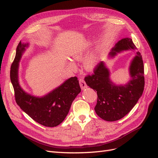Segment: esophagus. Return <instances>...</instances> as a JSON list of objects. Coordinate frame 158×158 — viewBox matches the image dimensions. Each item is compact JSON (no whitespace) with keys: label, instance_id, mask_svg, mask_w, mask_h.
Wrapping results in <instances>:
<instances>
[{"label":"esophagus","instance_id":"obj_1","mask_svg":"<svg viewBox=\"0 0 158 158\" xmlns=\"http://www.w3.org/2000/svg\"><path fill=\"white\" fill-rule=\"evenodd\" d=\"M79 82H80V87H81V88H82V89H84L88 88V85H86V84H85V81L83 79H80Z\"/></svg>","mask_w":158,"mask_h":158}]
</instances>
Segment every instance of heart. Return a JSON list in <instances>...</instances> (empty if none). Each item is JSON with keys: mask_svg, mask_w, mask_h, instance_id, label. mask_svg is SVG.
<instances>
[{"mask_svg": "<svg viewBox=\"0 0 158 158\" xmlns=\"http://www.w3.org/2000/svg\"><path fill=\"white\" fill-rule=\"evenodd\" d=\"M85 54L86 53H85V50L83 48H80L79 47V48L75 49L74 50L72 51L70 53V56H71V58L73 59V60L76 61H80L84 58ZM99 62V54L98 52H93V53L90 54L88 56H87V58L85 59L84 62V67L86 70H88V71L93 70L96 68ZM68 64L71 69L76 70L77 69V66H76V64L73 63V62H71V61L69 62Z\"/></svg>", "mask_w": 158, "mask_h": 158, "instance_id": "b5f03b06", "label": "heart"}]
</instances>
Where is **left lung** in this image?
Segmentation results:
<instances>
[{
    "label": "left lung",
    "mask_w": 158,
    "mask_h": 158,
    "mask_svg": "<svg viewBox=\"0 0 158 158\" xmlns=\"http://www.w3.org/2000/svg\"><path fill=\"white\" fill-rule=\"evenodd\" d=\"M136 49L131 38H123L111 49L107 58L112 59L123 51ZM128 75L130 78L125 84L113 82L106 63L101 61L94 70V74L85 78L88 86L97 92L98 101L94 109L103 120L115 121L122 118L131 111L142 96L144 76V63L140 52L136 51L131 60Z\"/></svg>",
    "instance_id": "obj_1"
}]
</instances>
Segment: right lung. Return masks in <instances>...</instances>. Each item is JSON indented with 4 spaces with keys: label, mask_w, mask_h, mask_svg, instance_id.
I'll list each match as a JSON object with an SVG mask.
<instances>
[{
    "label": "right lung",
    "mask_w": 158,
    "mask_h": 158,
    "mask_svg": "<svg viewBox=\"0 0 158 158\" xmlns=\"http://www.w3.org/2000/svg\"><path fill=\"white\" fill-rule=\"evenodd\" d=\"M29 45V43H19L10 68L16 102L22 111L37 123L45 127H56L64 120L72 103L81 92L79 81L76 77H71L43 96L26 92L19 82L18 72L22 56Z\"/></svg>",
    "instance_id": "obj_1"
}]
</instances>
